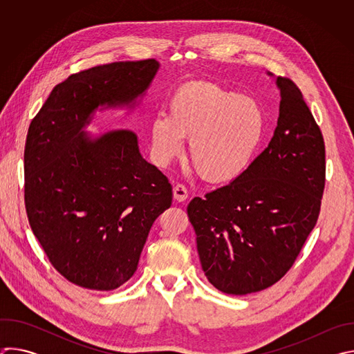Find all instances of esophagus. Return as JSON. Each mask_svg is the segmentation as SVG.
Wrapping results in <instances>:
<instances>
[{"mask_svg":"<svg viewBox=\"0 0 354 354\" xmlns=\"http://www.w3.org/2000/svg\"><path fill=\"white\" fill-rule=\"evenodd\" d=\"M174 198L176 201H185L187 198V189L185 187V185H180L178 183L175 187H174Z\"/></svg>","mask_w":354,"mask_h":354,"instance_id":"obj_1","label":"esophagus"}]
</instances>
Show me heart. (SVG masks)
Segmentation results:
<instances>
[{"label":"heart","instance_id":"heart-1","mask_svg":"<svg viewBox=\"0 0 354 354\" xmlns=\"http://www.w3.org/2000/svg\"><path fill=\"white\" fill-rule=\"evenodd\" d=\"M169 113L149 120L151 154L160 167L185 151L210 182H230L254 161L266 131V113L255 99L213 82H190L169 97Z\"/></svg>","mask_w":354,"mask_h":354}]
</instances>
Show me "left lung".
Wrapping results in <instances>:
<instances>
[{
  "label": "left lung",
  "instance_id": "1",
  "mask_svg": "<svg viewBox=\"0 0 354 354\" xmlns=\"http://www.w3.org/2000/svg\"><path fill=\"white\" fill-rule=\"evenodd\" d=\"M276 84L280 109L268 148L241 176L187 206L201 268L225 294L245 295L279 281L321 210L322 133L298 86L283 77Z\"/></svg>",
  "mask_w": 354,
  "mask_h": 354
}]
</instances>
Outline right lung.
Segmentation results:
<instances>
[{"mask_svg":"<svg viewBox=\"0 0 354 354\" xmlns=\"http://www.w3.org/2000/svg\"><path fill=\"white\" fill-rule=\"evenodd\" d=\"M158 68L148 59L73 74L30 122L24 154L28 220L50 263L80 287L109 291L124 284L153 223L172 205L168 178L141 157L136 133L84 131L97 108L133 109Z\"/></svg>","mask_w":354,"mask_h":354,"instance_id":"1","label":"right lung"}]
</instances>
